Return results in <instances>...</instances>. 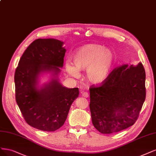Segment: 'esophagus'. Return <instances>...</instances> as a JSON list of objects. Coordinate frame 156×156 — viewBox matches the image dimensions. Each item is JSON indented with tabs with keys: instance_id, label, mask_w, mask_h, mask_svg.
I'll use <instances>...</instances> for the list:
<instances>
[{
	"instance_id": "esophagus-1",
	"label": "esophagus",
	"mask_w": 156,
	"mask_h": 156,
	"mask_svg": "<svg viewBox=\"0 0 156 156\" xmlns=\"http://www.w3.org/2000/svg\"><path fill=\"white\" fill-rule=\"evenodd\" d=\"M80 94H81L82 96L85 98H87L88 97V93L87 92H84L83 90H80Z\"/></svg>"
}]
</instances>
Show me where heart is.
<instances>
[{"label":"heart","mask_w":156,"mask_h":156,"mask_svg":"<svg viewBox=\"0 0 156 156\" xmlns=\"http://www.w3.org/2000/svg\"><path fill=\"white\" fill-rule=\"evenodd\" d=\"M72 59L75 67L66 62V71L72 76L77 77L79 70L87 69V78L95 85L103 84L108 79L116 62L115 53L103 45L88 44L74 52Z\"/></svg>","instance_id":"obj_1"}]
</instances>
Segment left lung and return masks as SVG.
<instances>
[{"label": "left lung", "mask_w": 156, "mask_h": 156, "mask_svg": "<svg viewBox=\"0 0 156 156\" xmlns=\"http://www.w3.org/2000/svg\"><path fill=\"white\" fill-rule=\"evenodd\" d=\"M143 64L114 69L99 87L90 88V109L94 127L102 133H116L132 126L146 98Z\"/></svg>", "instance_id": "8db88e82"}]
</instances>
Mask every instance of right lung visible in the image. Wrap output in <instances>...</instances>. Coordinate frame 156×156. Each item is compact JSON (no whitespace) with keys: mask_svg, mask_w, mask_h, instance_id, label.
<instances>
[{"mask_svg":"<svg viewBox=\"0 0 156 156\" xmlns=\"http://www.w3.org/2000/svg\"><path fill=\"white\" fill-rule=\"evenodd\" d=\"M55 39H38L26 48L15 73V99L25 121L31 126L55 131L65 122L78 88H68L58 81L66 49ZM50 73L51 79L38 86L41 74Z\"/></svg>","mask_w":156,"mask_h":156,"instance_id":"add662e5","label":"right lung"}]
</instances>
